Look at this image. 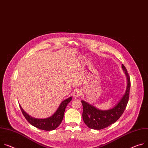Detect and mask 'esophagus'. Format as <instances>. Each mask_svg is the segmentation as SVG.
<instances>
[{
  "instance_id": "34e87169",
  "label": "esophagus",
  "mask_w": 148,
  "mask_h": 148,
  "mask_svg": "<svg viewBox=\"0 0 148 148\" xmlns=\"http://www.w3.org/2000/svg\"><path fill=\"white\" fill-rule=\"evenodd\" d=\"M80 95H81V92H80L79 90H77L73 92V97L74 98H78L80 96Z\"/></svg>"
}]
</instances>
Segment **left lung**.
Wrapping results in <instances>:
<instances>
[{
	"label": "left lung",
	"instance_id": "8db88e82",
	"mask_svg": "<svg viewBox=\"0 0 148 148\" xmlns=\"http://www.w3.org/2000/svg\"><path fill=\"white\" fill-rule=\"evenodd\" d=\"M122 68L126 76V88L124 95L112 108L107 110L99 109L87 102L82 100L83 106V119L89 128L101 130L108 127L115 123L124 112L129 100L130 80L127 71L123 64L122 65Z\"/></svg>",
	"mask_w": 148,
	"mask_h": 148
}]
</instances>
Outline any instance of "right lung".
<instances>
[{
    "mask_svg": "<svg viewBox=\"0 0 148 148\" xmlns=\"http://www.w3.org/2000/svg\"><path fill=\"white\" fill-rule=\"evenodd\" d=\"M71 100L72 97H70L63 100L54 113L51 116L44 119H38L32 117L24 111L20 104L19 106L23 116L31 125L39 129L50 131L55 130L61 124L64 117L66 107Z\"/></svg>",
    "mask_w": 148,
    "mask_h": 148,
    "instance_id": "1",
    "label": "right lung"
}]
</instances>
